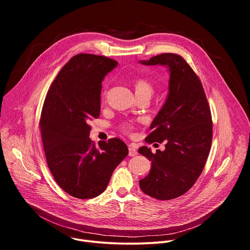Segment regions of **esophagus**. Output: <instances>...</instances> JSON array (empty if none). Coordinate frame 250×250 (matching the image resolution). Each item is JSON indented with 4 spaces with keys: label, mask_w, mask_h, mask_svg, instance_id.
<instances>
[{
    "label": "esophagus",
    "mask_w": 250,
    "mask_h": 250,
    "mask_svg": "<svg viewBox=\"0 0 250 250\" xmlns=\"http://www.w3.org/2000/svg\"><path fill=\"white\" fill-rule=\"evenodd\" d=\"M137 154V150L135 147H133L132 146H128V155L129 156H135Z\"/></svg>",
    "instance_id": "obj_1"
}]
</instances>
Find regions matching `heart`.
<instances>
[{
	"label": "heart",
	"instance_id": "heart-1",
	"mask_svg": "<svg viewBox=\"0 0 250 250\" xmlns=\"http://www.w3.org/2000/svg\"><path fill=\"white\" fill-rule=\"evenodd\" d=\"M134 91L136 96H148L151 97V95L154 92V87L150 81L145 78H139L134 82ZM131 125H124L123 129L126 132L131 130Z\"/></svg>",
	"mask_w": 250,
	"mask_h": 250
}]
</instances>
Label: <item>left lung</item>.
I'll return each instance as SVG.
<instances>
[{"label":"left lung","mask_w":250,"mask_h":250,"mask_svg":"<svg viewBox=\"0 0 250 250\" xmlns=\"http://www.w3.org/2000/svg\"><path fill=\"white\" fill-rule=\"evenodd\" d=\"M139 62L166 66L170 73L167 99L146 138L148 144L164 141L165 150L138 149L151 161L139 186L152 198L172 200L191 189L205 167L212 139L209 105L199 77L182 56L163 53Z\"/></svg>","instance_id":"obj_1"}]
</instances>
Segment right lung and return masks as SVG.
<instances>
[{
  "instance_id": "1",
  "label": "right lung",
  "mask_w": 250,
  "mask_h": 250,
  "mask_svg": "<svg viewBox=\"0 0 250 250\" xmlns=\"http://www.w3.org/2000/svg\"><path fill=\"white\" fill-rule=\"evenodd\" d=\"M117 65L105 56L77 54L60 70L44 100L40 127L48 168L59 187L78 199L102 194L128 153L120 138L96 146L89 137V123L101 112L102 81Z\"/></svg>"
}]
</instances>
